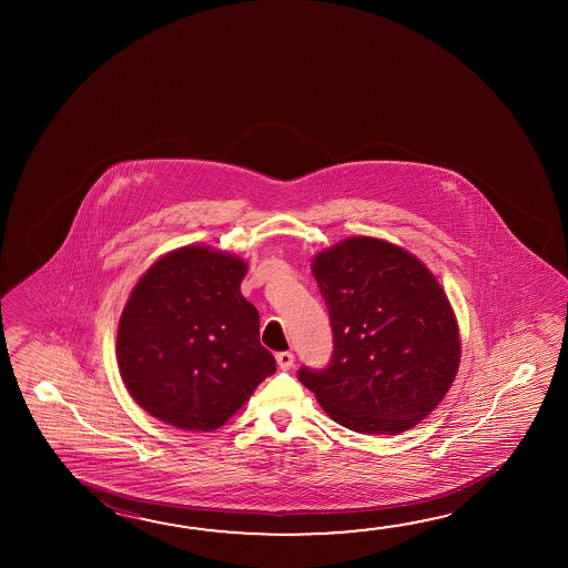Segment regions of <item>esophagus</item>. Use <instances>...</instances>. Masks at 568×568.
I'll list each match as a JSON object with an SVG mask.
<instances>
[{"instance_id":"esophagus-1","label":"esophagus","mask_w":568,"mask_h":568,"mask_svg":"<svg viewBox=\"0 0 568 568\" xmlns=\"http://www.w3.org/2000/svg\"><path fill=\"white\" fill-rule=\"evenodd\" d=\"M277 364H280L281 371H288L293 363H295V354L291 353V351H283V353H277Z\"/></svg>"}]
</instances>
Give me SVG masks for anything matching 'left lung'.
I'll return each mask as SVG.
<instances>
[{
  "mask_svg": "<svg viewBox=\"0 0 568 568\" xmlns=\"http://www.w3.org/2000/svg\"><path fill=\"white\" fill-rule=\"evenodd\" d=\"M313 275L333 328L325 368L298 381L336 424L361 434H400L446 396L459 366L456 316L424 263L374 237L318 253Z\"/></svg>",
  "mask_w": 568,
  "mask_h": 568,
  "instance_id": "left-lung-1",
  "label": "left lung"
}]
</instances>
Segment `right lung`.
<instances>
[{
	"instance_id": "right-lung-1",
	"label": "right lung",
	"mask_w": 568,
	"mask_h": 568,
	"mask_svg": "<svg viewBox=\"0 0 568 568\" xmlns=\"http://www.w3.org/2000/svg\"><path fill=\"white\" fill-rule=\"evenodd\" d=\"M242 260L204 245L168 253L122 311L116 358L132 398L182 429L224 426L277 371L243 297Z\"/></svg>"
}]
</instances>
